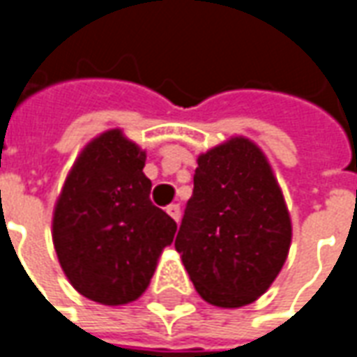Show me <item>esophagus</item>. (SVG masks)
<instances>
[{
  "mask_svg": "<svg viewBox=\"0 0 357 357\" xmlns=\"http://www.w3.org/2000/svg\"><path fill=\"white\" fill-rule=\"evenodd\" d=\"M166 212H168L176 222H179V218H181V208H179V204H170V206H166Z\"/></svg>",
  "mask_w": 357,
  "mask_h": 357,
  "instance_id": "1",
  "label": "esophagus"
}]
</instances>
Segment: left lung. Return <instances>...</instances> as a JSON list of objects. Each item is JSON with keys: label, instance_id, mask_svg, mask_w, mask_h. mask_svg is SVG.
Here are the masks:
<instances>
[{"label": "left lung", "instance_id": "8db88e82", "mask_svg": "<svg viewBox=\"0 0 357 357\" xmlns=\"http://www.w3.org/2000/svg\"><path fill=\"white\" fill-rule=\"evenodd\" d=\"M197 162L176 250L208 304L247 306L268 291L289 255L283 193L268 158L247 137H231Z\"/></svg>", "mask_w": 357, "mask_h": 357}]
</instances>
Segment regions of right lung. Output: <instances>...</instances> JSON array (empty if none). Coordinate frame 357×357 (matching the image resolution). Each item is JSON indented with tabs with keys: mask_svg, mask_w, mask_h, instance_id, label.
Segmentation results:
<instances>
[{
	"mask_svg": "<svg viewBox=\"0 0 357 357\" xmlns=\"http://www.w3.org/2000/svg\"><path fill=\"white\" fill-rule=\"evenodd\" d=\"M145 158L120 130L101 133L76 158L55 204L59 264L76 291L105 306L139 298L178 229L149 199Z\"/></svg>",
	"mask_w": 357,
	"mask_h": 357,
	"instance_id": "add662e5",
	"label": "right lung"
}]
</instances>
